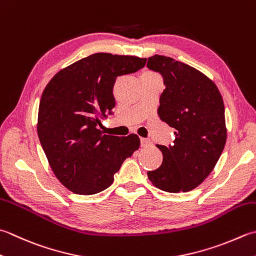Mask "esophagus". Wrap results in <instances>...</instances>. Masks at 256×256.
Here are the masks:
<instances>
[{
    "mask_svg": "<svg viewBox=\"0 0 256 256\" xmlns=\"http://www.w3.org/2000/svg\"><path fill=\"white\" fill-rule=\"evenodd\" d=\"M152 144V142H151V140H148V138H141V146L142 148H148V146H150V145Z\"/></svg>",
    "mask_w": 256,
    "mask_h": 256,
    "instance_id": "1",
    "label": "esophagus"
}]
</instances>
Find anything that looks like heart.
Returning <instances> with one entry per match:
<instances>
[{
	"label": "heart",
	"instance_id": "heart-1",
	"mask_svg": "<svg viewBox=\"0 0 256 256\" xmlns=\"http://www.w3.org/2000/svg\"><path fill=\"white\" fill-rule=\"evenodd\" d=\"M148 73H150V72H148ZM150 74H153V73H150Z\"/></svg>",
	"mask_w": 256,
	"mask_h": 256
}]
</instances>
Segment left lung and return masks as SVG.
<instances>
[{
    "mask_svg": "<svg viewBox=\"0 0 256 256\" xmlns=\"http://www.w3.org/2000/svg\"><path fill=\"white\" fill-rule=\"evenodd\" d=\"M146 66L163 76L158 114L175 130L173 145H156L163 162L148 180L165 192L191 191L213 171L226 142L222 95L206 75L172 58L155 54Z\"/></svg>",
    "mask_w": 256,
    "mask_h": 256,
    "instance_id": "obj_1",
    "label": "left lung"
}]
</instances>
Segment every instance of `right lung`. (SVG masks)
<instances>
[{
  "label": "right lung",
  "instance_id": "1",
  "mask_svg": "<svg viewBox=\"0 0 256 256\" xmlns=\"http://www.w3.org/2000/svg\"><path fill=\"white\" fill-rule=\"evenodd\" d=\"M146 58L95 53L61 70L44 88L38 134L55 176L80 195L104 191L125 158L140 148L136 134L106 135L102 118L113 113L118 76L138 72Z\"/></svg>",
  "mask_w": 256,
  "mask_h": 256
}]
</instances>
